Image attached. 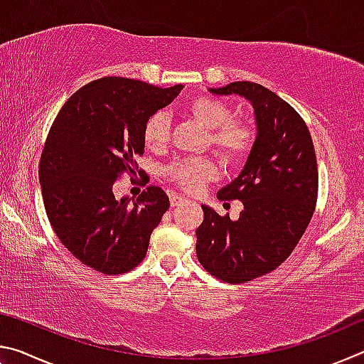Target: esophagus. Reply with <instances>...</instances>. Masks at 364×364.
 I'll list each match as a JSON object with an SVG mask.
<instances>
[{"instance_id": "obj_1", "label": "esophagus", "mask_w": 364, "mask_h": 364, "mask_svg": "<svg viewBox=\"0 0 364 364\" xmlns=\"http://www.w3.org/2000/svg\"><path fill=\"white\" fill-rule=\"evenodd\" d=\"M184 202H186V199H184V197H181V196H171V197H170V204H171V207H178V205L184 204Z\"/></svg>"}]
</instances>
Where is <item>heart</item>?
Returning a JSON list of instances; mask_svg holds the SVG:
<instances>
[{"label": "heart", "mask_w": 364, "mask_h": 364, "mask_svg": "<svg viewBox=\"0 0 364 364\" xmlns=\"http://www.w3.org/2000/svg\"><path fill=\"white\" fill-rule=\"evenodd\" d=\"M188 114L210 130V144L228 164H241L250 156L257 134L254 127L242 119H232L231 109L212 96H197L186 106ZM144 144L152 151H162L170 139L168 120L164 112L152 114L143 127ZM171 181L184 191L194 193L218 175V165L212 159H183L167 168Z\"/></svg>", "instance_id": "heart-1"}]
</instances>
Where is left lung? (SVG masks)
Listing matches in <instances>:
<instances>
[{
	"label": "left lung",
	"mask_w": 364,
	"mask_h": 364,
	"mask_svg": "<svg viewBox=\"0 0 364 364\" xmlns=\"http://www.w3.org/2000/svg\"><path fill=\"white\" fill-rule=\"evenodd\" d=\"M212 95H239L255 112L257 139L236 180L220 189V200H241L232 221L202 205L196 230L202 267L220 281L242 284L269 273L292 254L315 213L318 165L306 123L291 104L264 86L234 82Z\"/></svg>",
	"instance_id": "obj_1"
}]
</instances>
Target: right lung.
<instances>
[{"label": "right lung", "instance_id": "right-lung-1", "mask_svg": "<svg viewBox=\"0 0 364 364\" xmlns=\"http://www.w3.org/2000/svg\"><path fill=\"white\" fill-rule=\"evenodd\" d=\"M181 88L95 80L69 97L48 133L38 168L48 220L67 250L102 274L138 267L168 210V196L159 186L151 184L133 200H117L112 186L123 173L136 175L146 120Z\"/></svg>", "mask_w": 364, "mask_h": 364}]
</instances>
